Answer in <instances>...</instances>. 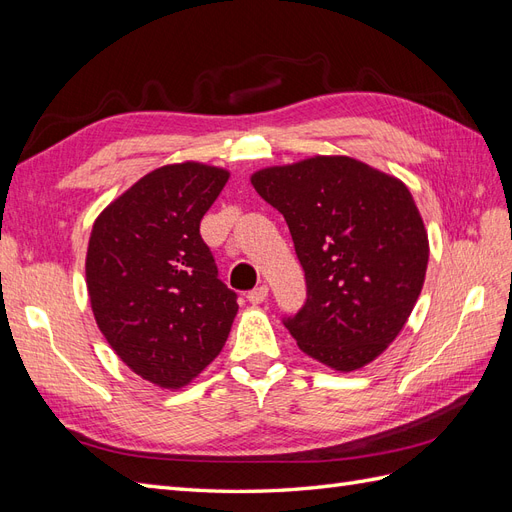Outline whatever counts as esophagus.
Wrapping results in <instances>:
<instances>
[{"mask_svg": "<svg viewBox=\"0 0 512 512\" xmlns=\"http://www.w3.org/2000/svg\"><path fill=\"white\" fill-rule=\"evenodd\" d=\"M267 297H269V288H267L265 284H262V286H256L254 290L247 292V301H250L252 305L265 303V301H267Z\"/></svg>", "mask_w": 512, "mask_h": 512, "instance_id": "esophagus-1", "label": "esophagus"}]
</instances>
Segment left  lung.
Returning a JSON list of instances; mask_svg holds the SVG:
<instances>
[{
	"instance_id": "8db88e82",
	"label": "left lung",
	"mask_w": 512,
	"mask_h": 512,
	"mask_svg": "<svg viewBox=\"0 0 512 512\" xmlns=\"http://www.w3.org/2000/svg\"><path fill=\"white\" fill-rule=\"evenodd\" d=\"M284 215L307 299L284 318L297 346L335 371L380 356L421 294L429 241L410 190L348 156H316L252 175Z\"/></svg>"
}]
</instances>
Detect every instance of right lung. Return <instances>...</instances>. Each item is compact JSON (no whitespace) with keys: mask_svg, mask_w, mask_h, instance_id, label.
Returning <instances> with one entry per match:
<instances>
[{"mask_svg":"<svg viewBox=\"0 0 512 512\" xmlns=\"http://www.w3.org/2000/svg\"><path fill=\"white\" fill-rule=\"evenodd\" d=\"M230 173L183 162L151 170L94 222L85 275L108 346L162 389L192 382L226 344L232 292L200 237V220Z\"/></svg>","mask_w":512,"mask_h":512,"instance_id":"add662e5","label":"right lung"}]
</instances>
